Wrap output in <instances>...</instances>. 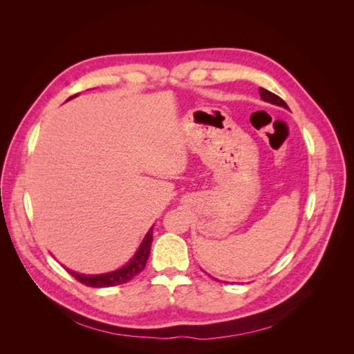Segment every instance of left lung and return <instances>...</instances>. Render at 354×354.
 Instances as JSON below:
<instances>
[{
    "label": "left lung",
    "mask_w": 354,
    "mask_h": 354,
    "mask_svg": "<svg viewBox=\"0 0 354 354\" xmlns=\"http://www.w3.org/2000/svg\"><path fill=\"white\" fill-rule=\"evenodd\" d=\"M259 91H260V95H261V99H263L264 102L276 104V106H282V108L288 109V104H286L281 97H277L276 94L270 93L269 90H264V88H259Z\"/></svg>",
    "instance_id": "8db88e82"
}]
</instances>
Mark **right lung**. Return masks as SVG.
<instances>
[{"mask_svg": "<svg viewBox=\"0 0 354 354\" xmlns=\"http://www.w3.org/2000/svg\"><path fill=\"white\" fill-rule=\"evenodd\" d=\"M77 95L78 94L72 95V97H69L66 102H69L73 97H77ZM152 229H153V226L146 233V236L143 238L140 246H138L136 254L133 255V259L125 266H122L121 269H116L113 272L102 273V274H82V273H77V272L69 270V269H66V270L81 283L87 285V286H93V288L116 286V285H122L128 281H131L134 276H137L145 269L146 261L149 259V254H151V246H152V241H153Z\"/></svg>", "mask_w": 354, "mask_h": 354, "instance_id": "add662e5", "label": "right lung"}]
</instances>
